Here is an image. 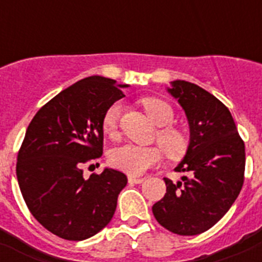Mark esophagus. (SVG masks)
<instances>
[{
  "instance_id": "obj_1",
  "label": "esophagus",
  "mask_w": 262,
  "mask_h": 262,
  "mask_svg": "<svg viewBox=\"0 0 262 262\" xmlns=\"http://www.w3.org/2000/svg\"><path fill=\"white\" fill-rule=\"evenodd\" d=\"M143 181H144V178L134 177V176H129L128 177V184H142Z\"/></svg>"
}]
</instances>
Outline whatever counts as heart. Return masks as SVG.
I'll use <instances>...</instances> for the list:
<instances>
[{
	"label": "heart",
	"instance_id": "obj_1",
	"mask_svg": "<svg viewBox=\"0 0 262 262\" xmlns=\"http://www.w3.org/2000/svg\"><path fill=\"white\" fill-rule=\"evenodd\" d=\"M143 107L148 117L157 126H168L173 122L174 113L172 106L165 101L154 97H148L142 101ZM122 103L115 102L105 111L102 118V131L108 138H114L117 134L118 122L122 113ZM157 140L164 151L170 157H180L186 152L187 140L180 131L174 128H163L159 131ZM163 160V152L157 147H140L135 144H124L111 149L108 161L114 168L123 170L131 176L143 174L152 166L157 165Z\"/></svg>",
	"mask_w": 262,
	"mask_h": 262
}]
</instances>
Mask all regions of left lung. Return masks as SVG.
<instances>
[{
    "mask_svg": "<svg viewBox=\"0 0 262 262\" xmlns=\"http://www.w3.org/2000/svg\"><path fill=\"white\" fill-rule=\"evenodd\" d=\"M186 115L190 139L176 166L182 181L164 178L166 193L152 206L156 221L177 235H198L221 221L242 190L245 147L230 110L201 86L176 80L166 88Z\"/></svg>",
    "mask_w": 262,
    "mask_h": 262,
    "instance_id": "8db88e82",
    "label": "left lung"
}]
</instances>
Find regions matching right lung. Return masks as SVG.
<instances>
[{
  "mask_svg": "<svg viewBox=\"0 0 262 262\" xmlns=\"http://www.w3.org/2000/svg\"><path fill=\"white\" fill-rule=\"evenodd\" d=\"M117 81L90 76L60 92L32 118L18 154L23 200L41 226L61 239H89L110 223L124 173L105 168L85 178L82 165L102 156V118L123 98Z\"/></svg>",
  "mask_w": 262,
  "mask_h": 262,
  "instance_id": "obj_1",
  "label": "right lung"
}]
</instances>
